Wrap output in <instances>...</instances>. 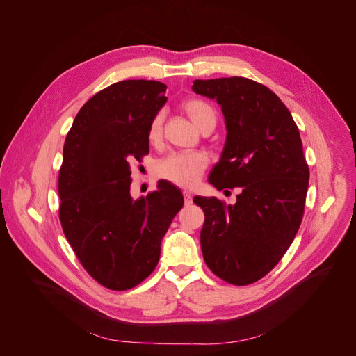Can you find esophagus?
Wrapping results in <instances>:
<instances>
[{
  "label": "esophagus",
  "instance_id": "34e87169",
  "mask_svg": "<svg viewBox=\"0 0 356 356\" xmlns=\"http://www.w3.org/2000/svg\"><path fill=\"white\" fill-rule=\"evenodd\" d=\"M183 198H184V204L186 206H190L191 204V202H193V197H191V194L190 193H183Z\"/></svg>",
  "mask_w": 356,
  "mask_h": 356
}]
</instances>
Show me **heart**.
I'll use <instances>...</instances> for the list:
<instances>
[{
  "label": "heart",
  "mask_w": 356,
  "mask_h": 356,
  "mask_svg": "<svg viewBox=\"0 0 356 356\" xmlns=\"http://www.w3.org/2000/svg\"><path fill=\"white\" fill-rule=\"evenodd\" d=\"M180 110L202 134L211 132L217 125V111L209 101L188 97L180 103ZM165 114L156 113L147 127V142L150 146H159L163 139ZM209 166V158L201 152H177L162 159L156 166V175L183 188L194 187L204 175Z\"/></svg>",
  "instance_id": "b5f03b06"
}]
</instances>
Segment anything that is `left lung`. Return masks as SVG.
Instances as JSON below:
<instances>
[{
	"mask_svg": "<svg viewBox=\"0 0 356 356\" xmlns=\"http://www.w3.org/2000/svg\"><path fill=\"white\" fill-rule=\"evenodd\" d=\"M191 88L217 99L228 131L209 181L241 187L235 206L194 197L206 217L202 258L224 282L252 284L279 264L302 220L310 170L300 132L283 101L258 81L235 76L195 80Z\"/></svg>",
	"mask_w": 356,
	"mask_h": 356,
	"instance_id": "8db88e82",
	"label": "left lung"
}]
</instances>
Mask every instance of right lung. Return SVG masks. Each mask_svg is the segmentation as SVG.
I'll return each mask as SVG.
<instances>
[{
  "mask_svg": "<svg viewBox=\"0 0 356 356\" xmlns=\"http://www.w3.org/2000/svg\"><path fill=\"white\" fill-rule=\"evenodd\" d=\"M166 84L124 80L95 92L77 113L63 146L59 220L86 272L110 290H128L155 270L161 241L183 207L168 181L132 200L131 163L149 154L147 127Z\"/></svg>",
  "mask_w": 356,
  "mask_h": 356,
  "instance_id": "obj_1",
  "label": "right lung"
}]
</instances>
